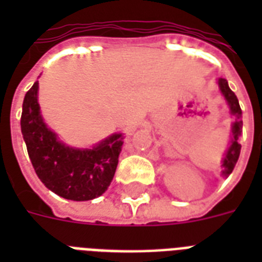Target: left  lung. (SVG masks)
Masks as SVG:
<instances>
[{
    "label": "left lung",
    "mask_w": 262,
    "mask_h": 262,
    "mask_svg": "<svg viewBox=\"0 0 262 262\" xmlns=\"http://www.w3.org/2000/svg\"><path fill=\"white\" fill-rule=\"evenodd\" d=\"M217 85H219L220 94L223 95L224 100L227 102L228 108L231 115L235 117L234 122L231 125V140H230V145H228L227 151L224 154V158L222 160V175L224 178H227L228 175L231 174L234 167H235L238 158L241 154V144L239 137L242 133V110H241L239 102L236 95L230 90L228 83L226 79H217Z\"/></svg>",
    "instance_id": "left-lung-1"
}]
</instances>
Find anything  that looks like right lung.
Masks as SVG:
<instances>
[{
    "label": "right lung",
    "mask_w": 262,
    "mask_h": 262,
    "mask_svg": "<svg viewBox=\"0 0 262 262\" xmlns=\"http://www.w3.org/2000/svg\"><path fill=\"white\" fill-rule=\"evenodd\" d=\"M39 81L24 96L21 133L31 163L43 185L59 197L88 201L102 195L114 178L123 144L113 133L92 148L69 147L43 121L38 103Z\"/></svg>",
    "instance_id": "add662e5"
}]
</instances>
